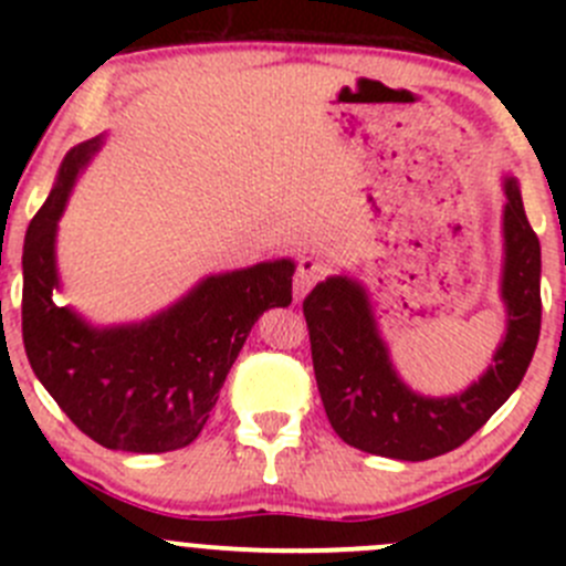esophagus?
<instances>
[{"label":"esophagus","instance_id":"1","mask_svg":"<svg viewBox=\"0 0 566 566\" xmlns=\"http://www.w3.org/2000/svg\"><path fill=\"white\" fill-rule=\"evenodd\" d=\"M328 273V268L323 262L315 260V256H301L298 268H295V279H293V290H295V298H304L312 287L319 282V279Z\"/></svg>","mask_w":566,"mask_h":566}]
</instances>
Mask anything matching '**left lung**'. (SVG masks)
Here are the masks:
<instances>
[{
  "label": "left lung",
  "mask_w": 566,
  "mask_h": 566,
  "mask_svg": "<svg viewBox=\"0 0 566 566\" xmlns=\"http://www.w3.org/2000/svg\"><path fill=\"white\" fill-rule=\"evenodd\" d=\"M504 265L499 293L504 339L468 389L427 397L399 378L373 301L358 279L339 273L304 301L319 399L336 436L361 452L391 460H432L465 443L521 386L542 323L539 238L531 230L517 177L504 175Z\"/></svg>",
  "instance_id": "obj_1"
}]
</instances>
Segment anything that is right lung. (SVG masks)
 <instances>
[{
  "instance_id": "1",
  "label": "right lung",
  "mask_w": 566,
  "mask_h": 566,
  "mask_svg": "<svg viewBox=\"0 0 566 566\" xmlns=\"http://www.w3.org/2000/svg\"><path fill=\"white\" fill-rule=\"evenodd\" d=\"M106 136L65 153L24 238L21 331L32 373L67 419L117 452L161 454L202 432L227 373L262 312L290 306V256L210 273L139 323L93 325L60 304L56 227L78 175Z\"/></svg>"
}]
</instances>
